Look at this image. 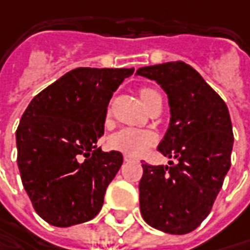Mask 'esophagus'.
<instances>
[{"label":"esophagus","instance_id":"34e87169","mask_svg":"<svg viewBox=\"0 0 250 250\" xmlns=\"http://www.w3.org/2000/svg\"><path fill=\"white\" fill-rule=\"evenodd\" d=\"M134 158L133 157H130V155H125V162H130V161H133Z\"/></svg>","mask_w":250,"mask_h":250}]
</instances>
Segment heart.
<instances>
[{
  "label": "heart",
  "mask_w": 250,
  "mask_h": 250,
  "mask_svg": "<svg viewBox=\"0 0 250 250\" xmlns=\"http://www.w3.org/2000/svg\"><path fill=\"white\" fill-rule=\"evenodd\" d=\"M140 96L143 104L148 109L154 99L159 98L161 95L154 88L146 86L140 91ZM157 143V134L151 130L134 128V127H125L114 133L109 138V146L113 149L122 151L131 157H141L146 151Z\"/></svg>",
  "instance_id": "obj_1"
}]
</instances>
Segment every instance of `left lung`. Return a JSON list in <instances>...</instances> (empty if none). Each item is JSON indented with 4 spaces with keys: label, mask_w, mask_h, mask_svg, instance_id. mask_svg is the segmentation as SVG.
Returning <instances> with one entry per match:
<instances>
[{
    "label": "left lung",
    "mask_w": 250,
    "mask_h": 250,
    "mask_svg": "<svg viewBox=\"0 0 250 250\" xmlns=\"http://www.w3.org/2000/svg\"><path fill=\"white\" fill-rule=\"evenodd\" d=\"M167 92L170 123L158 151L176 162L143 164L141 215L152 228L173 235L191 232L210 214L231 167L233 134L221 96L183 61L137 70Z\"/></svg>",
    "instance_id": "left-lung-1"
}]
</instances>
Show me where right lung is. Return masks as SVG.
I'll return each mask as SVG.
<instances>
[{"mask_svg": "<svg viewBox=\"0 0 250 250\" xmlns=\"http://www.w3.org/2000/svg\"><path fill=\"white\" fill-rule=\"evenodd\" d=\"M133 72L75 68L38 93L22 114L18 168L35 211L50 225L86 223L101 211L123 155L96 143L110 98Z\"/></svg>", "mask_w": 250, "mask_h": 250, "instance_id": "add662e5", "label": "right lung"}]
</instances>
